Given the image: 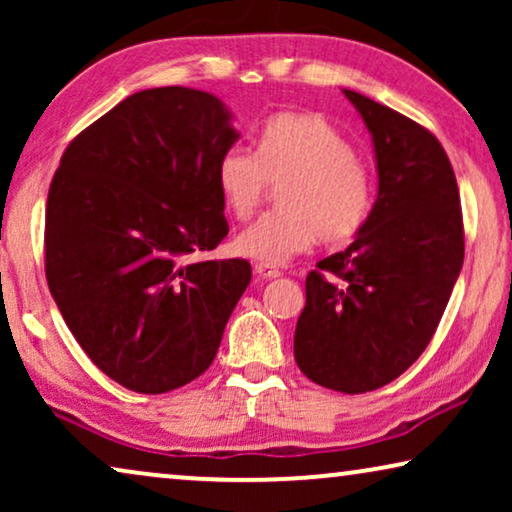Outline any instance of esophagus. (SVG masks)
<instances>
[{"mask_svg":"<svg viewBox=\"0 0 512 512\" xmlns=\"http://www.w3.org/2000/svg\"><path fill=\"white\" fill-rule=\"evenodd\" d=\"M256 275L261 279H277L279 275H282V270L275 268V265H263V263H256L254 265Z\"/></svg>","mask_w":512,"mask_h":512,"instance_id":"34e87169","label":"esophagus"}]
</instances>
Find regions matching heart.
I'll use <instances>...</instances> for the list:
<instances>
[{
    "instance_id": "obj_1",
    "label": "heart",
    "mask_w": 512,
    "mask_h": 512,
    "mask_svg": "<svg viewBox=\"0 0 512 512\" xmlns=\"http://www.w3.org/2000/svg\"><path fill=\"white\" fill-rule=\"evenodd\" d=\"M223 205L249 219L270 184L282 209L261 216L235 237V251L263 265H284L321 240L345 244L366 226L373 209V177L354 146L324 116L286 111L263 125L256 153L230 146L216 165Z\"/></svg>"
}]
</instances>
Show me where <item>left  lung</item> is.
Here are the masks:
<instances>
[{"instance_id":"1","label":"left lung","mask_w":512,"mask_h":512,"mask_svg":"<svg viewBox=\"0 0 512 512\" xmlns=\"http://www.w3.org/2000/svg\"><path fill=\"white\" fill-rule=\"evenodd\" d=\"M345 95L373 135L380 188L356 240L307 275L293 354L321 387L366 394L431 342L464 265V219L436 135L366 95Z\"/></svg>"}]
</instances>
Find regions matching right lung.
<instances>
[{"label":"right lung","mask_w":512,"mask_h":512,"mask_svg":"<svg viewBox=\"0 0 512 512\" xmlns=\"http://www.w3.org/2000/svg\"><path fill=\"white\" fill-rule=\"evenodd\" d=\"M237 137L219 97L139 90L69 142L48 188L51 296L90 361L137 394L205 373L251 282L242 258H202L228 235L216 165Z\"/></svg>","instance_id":"add662e5"}]
</instances>
